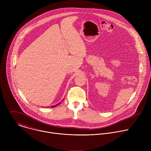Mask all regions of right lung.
Masks as SVG:
<instances>
[{"label": "right lung", "mask_w": 151, "mask_h": 151, "mask_svg": "<svg viewBox=\"0 0 151 151\" xmlns=\"http://www.w3.org/2000/svg\"><path fill=\"white\" fill-rule=\"evenodd\" d=\"M58 104H59V103H58V104H57V105H55V106H51V107H54L55 106H57V105H58Z\"/></svg>", "instance_id": "add662e5"}]
</instances>
